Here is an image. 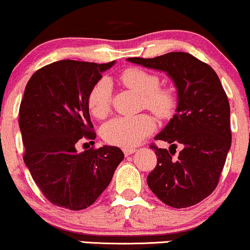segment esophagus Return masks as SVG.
<instances>
[{
  "instance_id": "34e87169",
  "label": "esophagus",
  "mask_w": 250,
  "mask_h": 250,
  "mask_svg": "<svg viewBox=\"0 0 250 250\" xmlns=\"http://www.w3.org/2000/svg\"><path fill=\"white\" fill-rule=\"evenodd\" d=\"M122 150H123V153H125V156H128V155L134 154L135 151H136V149H135V148H123Z\"/></svg>"
}]
</instances>
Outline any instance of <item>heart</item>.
Wrapping results in <instances>:
<instances>
[{
    "label": "heart",
    "instance_id": "obj_1",
    "mask_svg": "<svg viewBox=\"0 0 250 250\" xmlns=\"http://www.w3.org/2000/svg\"><path fill=\"white\" fill-rule=\"evenodd\" d=\"M119 80L125 87L142 96V107L159 119H168L176 108V94L170 87H160V77L140 68H128ZM87 104L91 115L105 119L111 110V88L107 80H100L89 90ZM154 119L148 114L115 117L102 127V137L109 145L134 147L155 130Z\"/></svg>",
    "mask_w": 250,
    "mask_h": 250
}]
</instances>
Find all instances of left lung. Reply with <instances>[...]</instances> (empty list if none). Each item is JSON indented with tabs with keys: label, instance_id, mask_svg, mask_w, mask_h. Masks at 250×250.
I'll use <instances>...</instances> for the list:
<instances>
[{
	"label": "left lung",
	"instance_id": "obj_1",
	"mask_svg": "<svg viewBox=\"0 0 250 250\" xmlns=\"http://www.w3.org/2000/svg\"><path fill=\"white\" fill-rule=\"evenodd\" d=\"M127 60L166 71L177 88L176 114L155 136L170 148L150 146L157 165L148 175V187L170 207L196 205L216 188L231 145L230 107L219 76L207 63L182 51ZM177 145L183 150L174 158Z\"/></svg>",
	"mask_w": 250,
	"mask_h": 250
}]
</instances>
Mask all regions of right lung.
<instances>
[{
  "label": "right lung",
  "instance_id": "1",
  "mask_svg": "<svg viewBox=\"0 0 250 250\" xmlns=\"http://www.w3.org/2000/svg\"><path fill=\"white\" fill-rule=\"evenodd\" d=\"M114 63L62 60L37 70L25 85L19 114L23 160L40 190L59 207L93 205L125 157L110 146L76 150L81 140H95L87 96Z\"/></svg>",
  "mask_w": 250,
  "mask_h": 250
}]
</instances>
